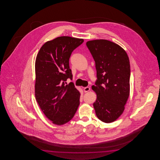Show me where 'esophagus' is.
Masks as SVG:
<instances>
[{
    "label": "esophagus",
    "instance_id": "obj_1",
    "mask_svg": "<svg viewBox=\"0 0 160 160\" xmlns=\"http://www.w3.org/2000/svg\"><path fill=\"white\" fill-rule=\"evenodd\" d=\"M83 90H84L85 92H89L90 90V88L89 87H86V88H83Z\"/></svg>",
    "mask_w": 160,
    "mask_h": 160
}]
</instances>
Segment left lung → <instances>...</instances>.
<instances>
[{
	"instance_id": "8db88e82",
	"label": "left lung",
	"mask_w": 160,
	"mask_h": 160,
	"mask_svg": "<svg viewBox=\"0 0 160 160\" xmlns=\"http://www.w3.org/2000/svg\"><path fill=\"white\" fill-rule=\"evenodd\" d=\"M86 46L97 70V79L92 86L97 94L96 116L103 122H112L122 114L129 97V59L123 48L108 40L88 41Z\"/></svg>"
}]
</instances>
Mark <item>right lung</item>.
Segmentation results:
<instances>
[{"instance_id": "obj_1", "label": "right lung", "mask_w": 160, "mask_h": 160, "mask_svg": "<svg viewBox=\"0 0 160 160\" xmlns=\"http://www.w3.org/2000/svg\"><path fill=\"white\" fill-rule=\"evenodd\" d=\"M83 39L59 37L48 41L35 60V98L42 111L54 124L62 125L73 118L79 105L81 94L74 83L69 67L72 52Z\"/></svg>"}]
</instances>
